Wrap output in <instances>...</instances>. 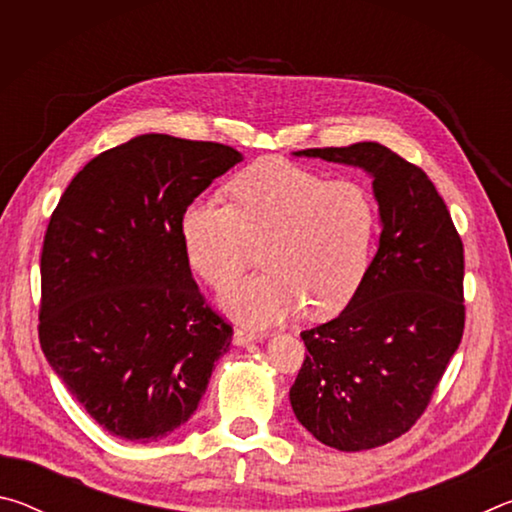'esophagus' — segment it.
I'll return each instance as SVG.
<instances>
[{
    "label": "esophagus",
    "instance_id": "esophagus-1",
    "mask_svg": "<svg viewBox=\"0 0 512 512\" xmlns=\"http://www.w3.org/2000/svg\"><path fill=\"white\" fill-rule=\"evenodd\" d=\"M262 339H264L262 334L248 332V329H235V334H232V343H235V345H248V343H255V341H262Z\"/></svg>",
    "mask_w": 512,
    "mask_h": 512
}]
</instances>
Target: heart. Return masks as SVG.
<instances>
[{"label":"heart","mask_w":512,"mask_h":512,"mask_svg":"<svg viewBox=\"0 0 512 512\" xmlns=\"http://www.w3.org/2000/svg\"><path fill=\"white\" fill-rule=\"evenodd\" d=\"M235 207L196 198L180 219L189 266L216 289L244 273L250 244H263L266 273L230 287L221 309L266 327L298 314H339L357 296L377 237V207L366 187L327 180L298 164L266 158L230 183Z\"/></svg>","instance_id":"heart-1"}]
</instances>
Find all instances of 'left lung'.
I'll return each mask as SVG.
<instances>
[{
	"instance_id": "1",
	"label": "left lung",
	"mask_w": 512,
	"mask_h": 512,
	"mask_svg": "<svg viewBox=\"0 0 512 512\" xmlns=\"http://www.w3.org/2000/svg\"><path fill=\"white\" fill-rule=\"evenodd\" d=\"M363 169L381 235L357 296L302 332L309 354L289 400L311 436L339 452L386 445L409 431L463 336V244L420 167L377 142L296 151Z\"/></svg>"
}]
</instances>
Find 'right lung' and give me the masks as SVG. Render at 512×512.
Instances as JSON below:
<instances>
[{
  "label": "right lung",
  "mask_w": 512,
  "mask_h": 512,
  "mask_svg": "<svg viewBox=\"0 0 512 512\" xmlns=\"http://www.w3.org/2000/svg\"><path fill=\"white\" fill-rule=\"evenodd\" d=\"M244 160L232 146L146 133L76 173L40 257V345L112 436L151 443L192 418L232 327L205 305L180 219Z\"/></svg>",
  "instance_id": "1"
}]
</instances>
